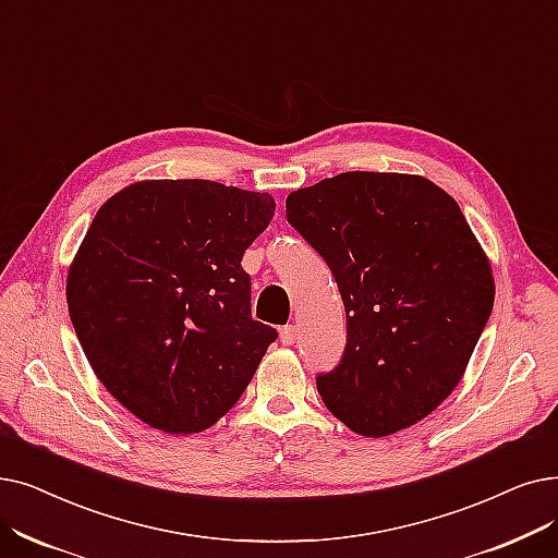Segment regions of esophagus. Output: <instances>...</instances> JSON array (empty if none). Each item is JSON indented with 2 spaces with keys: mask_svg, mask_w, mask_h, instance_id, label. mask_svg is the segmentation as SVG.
Segmentation results:
<instances>
[{
  "mask_svg": "<svg viewBox=\"0 0 558 558\" xmlns=\"http://www.w3.org/2000/svg\"><path fill=\"white\" fill-rule=\"evenodd\" d=\"M296 337H299V330H296V326H282L280 328V342L284 344V347H292L294 342H296Z\"/></svg>",
  "mask_w": 558,
  "mask_h": 558,
  "instance_id": "esophagus-1",
  "label": "esophagus"
}]
</instances>
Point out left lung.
<instances>
[{
    "label": "left lung",
    "mask_w": 558,
    "mask_h": 558,
    "mask_svg": "<svg viewBox=\"0 0 558 558\" xmlns=\"http://www.w3.org/2000/svg\"><path fill=\"white\" fill-rule=\"evenodd\" d=\"M287 221L326 259L347 310L344 355L317 376L330 413L369 438L430 415L495 303L458 203L420 175L351 171L289 193Z\"/></svg>",
    "instance_id": "1"
}]
</instances>
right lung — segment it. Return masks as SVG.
Returning a JSON list of instances; mask_svg holds the SVG:
<instances>
[{"instance_id": "add662e5", "label": "right lung", "mask_w": 558, "mask_h": 558, "mask_svg": "<svg viewBox=\"0 0 558 558\" xmlns=\"http://www.w3.org/2000/svg\"><path fill=\"white\" fill-rule=\"evenodd\" d=\"M269 193L148 180L111 196L68 271V312L90 367L132 415L189 435L219 422L278 330L251 317L246 248Z\"/></svg>"}]
</instances>
